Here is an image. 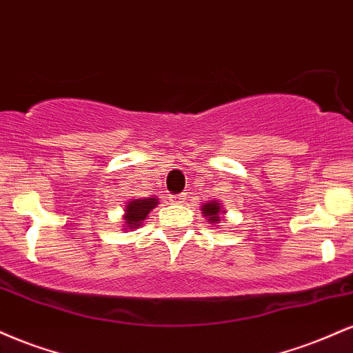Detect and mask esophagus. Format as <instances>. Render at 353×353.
I'll list each match as a JSON object with an SVG mask.
<instances>
[{"label": "esophagus", "instance_id": "esophagus-1", "mask_svg": "<svg viewBox=\"0 0 353 353\" xmlns=\"http://www.w3.org/2000/svg\"><path fill=\"white\" fill-rule=\"evenodd\" d=\"M171 201L176 202V204H182L185 201V194H176V196H171Z\"/></svg>", "mask_w": 353, "mask_h": 353}]
</instances>
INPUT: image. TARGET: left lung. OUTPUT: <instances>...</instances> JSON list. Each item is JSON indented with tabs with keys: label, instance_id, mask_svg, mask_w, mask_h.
I'll list each match as a JSON object with an SVG mask.
<instances>
[{
	"label": "left lung",
	"instance_id": "8db88e82",
	"mask_svg": "<svg viewBox=\"0 0 353 353\" xmlns=\"http://www.w3.org/2000/svg\"><path fill=\"white\" fill-rule=\"evenodd\" d=\"M201 210H202V214H204V217H208V221L210 222V224L221 221L222 214H224V209L221 208V202L219 201L205 202V204L202 205Z\"/></svg>",
	"mask_w": 353,
	"mask_h": 353
}]
</instances>
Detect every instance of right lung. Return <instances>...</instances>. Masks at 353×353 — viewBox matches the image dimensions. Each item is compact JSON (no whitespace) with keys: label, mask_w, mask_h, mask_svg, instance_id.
I'll return each instance as SVG.
<instances>
[{"label":"right lung","mask_w":353,"mask_h":353,"mask_svg":"<svg viewBox=\"0 0 353 353\" xmlns=\"http://www.w3.org/2000/svg\"><path fill=\"white\" fill-rule=\"evenodd\" d=\"M159 199L157 197H145V199H131L125 205V216H124V228L125 229H136L143 225V221L148 217V214L156 208Z\"/></svg>","instance_id":"obj_1"}]
</instances>
